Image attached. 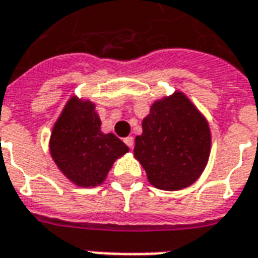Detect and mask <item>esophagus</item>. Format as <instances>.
Returning a JSON list of instances; mask_svg holds the SVG:
<instances>
[{
	"label": "esophagus",
	"mask_w": 258,
	"mask_h": 258,
	"mask_svg": "<svg viewBox=\"0 0 258 258\" xmlns=\"http://www.w3.org/2000/svg\"><path fill=\"white\" fill-rule=\"evenodd\" d=\"M124 144L133 149V146H134V138H133V137H127V138H124Z\"/></svg>",
	"instance_id": "esophagus-1"
}]
</instances>
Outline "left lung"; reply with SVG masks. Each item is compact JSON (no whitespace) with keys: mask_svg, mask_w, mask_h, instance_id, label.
<instances>
[{"mask_svg":"<svg viewBox=\"0 0 258 258\" xmlns=\"http://www.w3.org/2000/svg\"><path fill=\"white\" fill-rule=\"evenodd\" d=\"M210 127L184 92L153 102L135 138L134 156L148 181L163 190H179L199 178L209 162Z\"/></svg>","mask_w":258,"mask_h":258,"instance_id":"8db88e82","label":"left lung"}]
</instances>
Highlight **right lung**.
<instances>
[{"mask_svg": "<svg viewBox=\"0 0 258 258\" xmlns=\"http://www.w3.org/2000/svg\"><path fill=\"white\" fill-rule=\"evenodd\" d=\"M49 152L70 182L94 188L106 179L113 163L128 152V146L112 133H102L95 103L72 96L53 124Z\"/></svg>", "mask_w": 258, "mask_h": 258, "instance_id": "obj_1", "label": "right lung"}]
</instances>
